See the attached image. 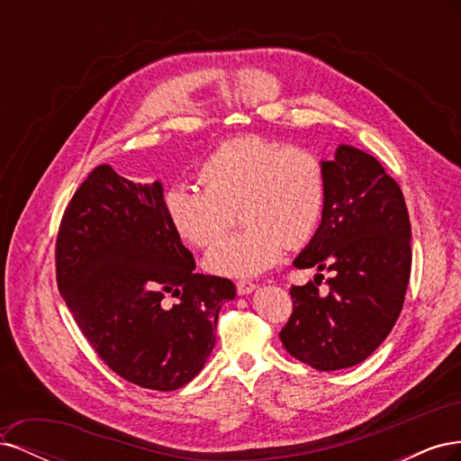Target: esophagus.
<instances>
[{
	"label": "esophagus",
	"instance_id": "1",
	"mask_svg": "<svg viewBox=\"0 0 461 461\" xmlns=\"http://www.w3.org/2000/svg\"><path fill=\"white\" fill-rule=\"evenodd\" d=\"M258 288V285H254L252 281H239L236 283V290H239L240 296H246V294H252V292Z\"/></svg>",
	"mask_w": 461,
	"mask_h": 461
}]
</instances>
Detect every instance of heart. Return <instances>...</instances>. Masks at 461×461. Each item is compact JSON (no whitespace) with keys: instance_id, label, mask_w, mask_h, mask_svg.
<instances>
[{"instance_id":"heart-1","label":"heart","mask_w":461,"mask_h":461,"mask_svg":"<svg viewBox=\"0 0 461 461\" xmlns=\"http://www.w3.org/2000/svg\"><path fill=\"white\" fill-rule=\"evenodd\" d=\"M203 190L167 188L163 205L185 242L207 248L227 232L240 209L244 230L222 239L205 256V269L222 276H256L317 232L327 203L325 167L315 153L244 134L215 148L198 171Z\"/></svg>"}]
</instances>
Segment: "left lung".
Returning <instances> with one entry per match:
<instances>
[{"mask_svg":"<svg viewBox=\"0 0 461 461\" xmlns=\"http://www.w3.org/2000/svg\"><path fill=\"white\" fill-rule=\"evenodd\" d=\"M327 175V203L294 267L319 273L292 286L294 310L281 330L290 356L317 371L361 364L393 330L411 269V225L396 180L369 153L339 146ZM327 268L330 290L318 285Z\"/></svg>","mask_w":461,"mask_h":461,"instance_id":"8db88e82","label":"left lung"}]
</instances>
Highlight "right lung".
Masks as SVG:
<instances>
[{
    "label": "right lung",
    "mask_w": 461,
    "mask_h": 461,
    "mask_svg": "<svg viewBox=\"0 0 461 461\" xmlns=\"http://www.w3.org/2000/svg\"><path fill=\"white\" fill-rule=\"evenodd\" d=\"M194 269L158 180L132 183L97 165L68 202L55 242L58 286L95 354L129 383L169 393L205 366L236 288Z\"/></svg>",
    "instance_id": "right-lung-1"
}]
</instances>
